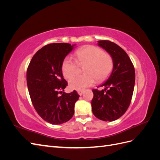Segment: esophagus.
<instances>
[{"label":"esophagus","mask_w":160,"mask_h":160,"mask_svg":"<svg viewBox=\"0 0 160 160\" xmlns=\"http://www.w3.org/2000/svg\"><path fill=\"white\" fill-rule=\"evenodd\" d=\"M83 92H84V90H78V91H77V93H78V94H79V95H83Z\"/></svg>","instance_id":"esophagus-1"}]
</instances>
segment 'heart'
<instances>
[{"instance_id":"heart-1","label":"heart","mask_w":160,"mask_h":160,"mask_svg":"<svg viewBox=\"0 0 160 160\" xmlns=\"http://www.w3.org/2000/svg\"><path fill=\"white\" fill-rule=\"evenodd\" d=\"M77 62L67 57L62 62V75L69 79L76 74L78 64H85L84 74L77 75L69 81V88L75 90H83L93 85L95 79L98 81L105 80L110 75L113 68V58L101 48L93 45H88L75 52ZM77 63L78 64H77Z\"/></svg>"}]
</instances>
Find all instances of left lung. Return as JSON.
I'll use <instances>...</instances> for the list:
<instances>
[{"mask_svg": "<svg viewBox=\"0 0 160 160\" xmlns=\"http://www.w3.org/2000/svg\"><path fill=\"white\" fill-rule=\"evenodd\" d=\"M98 45L112 57L113 68L108 79L93 89L92 111L97 118L105 122L119 119L128 109L135 85V69L129 56L122 48L109 41H99Z\"/></svg>", "mask_w": 160, "mask_h": 160, "instance_id": "1", "label": "left lung"}]
</instances>
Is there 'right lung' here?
Wrapping results in <instances>:
<instances>
[{"label": "right lung", "instance_id": "add662e5", "mask_svg": "<svg viewBox=\"0 0 160 160\" xmlns=\"http://www.w3.org/2000/svg\"><path fill=\"white\" fill-rule=\"evenodd\" d=\"M75 45L52 43L38 50L32 58L27 71V83L32 105L47 122L59 125L70 120L79 95L76 91L63 92L67 82L61 65Z\"/></svg>", "mask_w": 160, "mask_h": 160}]
</instances>
